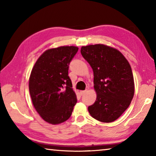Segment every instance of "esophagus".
<instances>
[{"instance_id":"esophagus-1","label":"esophagus","mask_w":156,"mask_h":156,"mask_svg":"<svg viewBox=\"0 0 156 156\" xmlns=\"http://www.w3.org/2000/svg\"><path fill=\"white\" fill-rule=\"evenodd\" d=\"M85 92H86V90H85V91H80V94L81 96H83V94H85Z\"/></svg>"}]
</instances>
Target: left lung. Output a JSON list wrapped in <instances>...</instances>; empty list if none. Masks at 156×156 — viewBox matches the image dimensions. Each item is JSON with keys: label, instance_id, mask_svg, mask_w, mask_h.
Listing matches in <instances>:
<instances>
[{"label": "left lung", "instance_id": "1", "mask_svg": "<svg viewBox=\"0 0 156 156\" xmlns=\"http://www.w3.org/2000/svg\"><path fill=\"white\" fill-rule=\"evenodd\" d=\"M80 52L93 69L97 94L89 112L100 122H113L133 99L135 87L131 66L120 51L105 44L83 46Z\"/></svg>", "mask_w": 156, "mask_h": 156}]
</instances>
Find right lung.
<instances>
[{"label":"right lung","mask_w":156,"mask_h":156,"mask_svg":"<svg viewBox=\"0 0 156 156\" xmlns=\"http://www.w3.org/2000/svg\"><path fill=\"white\" fill-rule=\"evenodd\" d=\"M78 50L75 46L47 49L31 70L29 89L34 107L41 117L51 125L68 120L77 102L68 70Z\"/></svg>","instance_id":"add662e5"}]
</instances>
